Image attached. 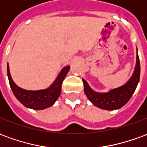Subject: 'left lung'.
<instances>
[{
  "mask_svg": "<svg viewBox=\"0 0 147 147\" xmlns=\"http://www.w3.org/2000/svg\"><path fill=\"white\" fill-rule=\"evenodd\" d=\"M140 78V63L136 54V64L132 76L123 85L109 90L107 92H97L83 79L84 93L93 105L105 110H116L122 108L135 92Z\"/></svg>",
  "mask_w": 147,
  "mask_h": 147,
  "instance_id": "obj_1",
  "label": "left lung"
}]
</instances>
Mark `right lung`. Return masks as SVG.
<instances>
[{"mask_svg":"<svg viewBox=\"0 0 147 147\" xmlns=\"http://www.w3.org/2000/svg\"><path fill=\"white\" fill-rule=\"evenodd\" d=\"M70 66L64 67L58 74L53 83L50 86L42 90H30L18 86L12 80L9 70V64H7V74L11 89L18 101L27 108L34 110H42L54 105L56 101L60 97L61 93V86L64 78L67 76Z\"/></svg>","mask_w":147,"mask_h":147,"instance_id":"add662e5","label":"right lung"}]
</instances>
